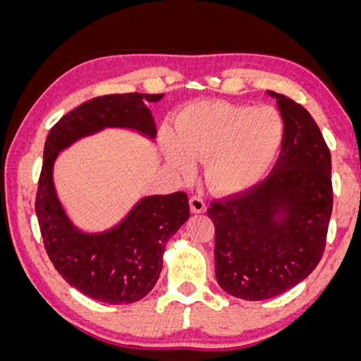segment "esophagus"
Instances as JSON below:
<instances>
[{
	"mask_svg": "<svg viewBox=\"0 0 361 361\" xmlns=\"http://www.w3.org/2000/svg\"><path fill=\"white\" fill-rule=\"evenodd\" d=\"M189 204H190V210L194 212V214H202V212L207 210V205H205L204 199H202V197H199V195H192L189 199Z\"/></svg>",
	"mask_w": 361,
	"mask_h": 361,
	"instance_id": "esophagus-1",
	"label": "esophagus"
}]
</instances>
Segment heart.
<instances>
[{
	"label": "heart",
	"mask_w": 361,
	"mask_h": 361,
	"mask_svg": "<svg viewBox=\"0 0 361 361\" xmlns=\"http://www.w3.org/2000/svg\"><path fill=\"white\" fill-rule=\"evenodd\" d=\"M284 140V120L271 106L200 102L176 121V137L164 136L169 164L190 174L194 159H205V180L224 194L243 190L263 177Z\"/></svg>",
	"instance_id": "b5f03b06"
}]
</instances>
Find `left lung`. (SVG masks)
Here are the masks:
<instances>
[{
    "label": "left lung",
    "mask_w": 361,
    "mask_h": 361,
    "mask_svg": "<svg viewBox=\"0 0 361 361\" xmlns=\"http://www.w3.org/2000/svg\"><path fill=\"white\" fill-rule=\"evenodd\" d=\"M284 120V140L268 177L210 202L215 225V276L245 300L286 293L322 259L332 215V161L310 113L269 92ZM281 211L285 216L274 221Z\"/></svg>",
    "instance_id": "obj_1"
}]
</instances>
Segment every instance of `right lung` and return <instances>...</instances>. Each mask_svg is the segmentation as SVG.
Here are the masks:
<instances>
[{
	"mask_svg": "<svg viewBox=\"0 0 361 361\" xmlns=\"http://www.w3.org/2000/svg\"><path fill=\"white\" fill-rule=\"evenodd\" d=\"M162 93L103 95L63 115L49 131L36 194V215L44 248L57 273L88 298L106 304H131L154 288L167 240L189 219L185 192L142 199L116 228L80 233L59 204L52 182L54 161L78 137L108 126L133 128L154 137L156 125L145 102Z\"/></svg>",
	"mask_w": 361,
	"mask_h": 361,
	"instance_id": "obj_1",
	"label": "right lung"
}]
</instances>
